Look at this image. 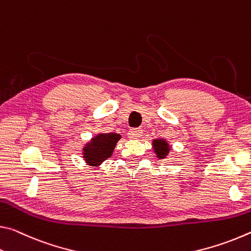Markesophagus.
I'll return each instance as SVG.
<instances>
[{"mask_svg":"<svg viewBox=\"0 0 251 251\" xmlns=\"http://www.w3.org/2000/svg\"><path fill=\"white\" fill-rule=\"evenodd\" d=\"M142 133H143V132H142L141 129L133 128V129H130V130H129L128 137H129L130 139H140Z\"/></svg>","mask_w":251,"mask_h":251,"instance_id":"obj_1","label":"esophagus"}]
</instances>
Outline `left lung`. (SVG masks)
<instances>
[{
    "label": "left lung",
    "instance_id": "left-lung-1",
    "mask_svg": "<svg viewBox=\"0 0 251 251\" xmlns=\"http://www.w3.org/2000/svg\"><path fill=\"white\" fill-rule=\"evenodd\" d=\"M153 149L154 152L157 153V157L159 159H164L169 153L170 148L169 145H168L167 141L164 139H158V140H153Z\"/></svg>",
    "mask_w": 251,
    "mask_h": 251
}]
</instances>
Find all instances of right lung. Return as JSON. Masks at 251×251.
<instances>
[{
  "instance_id": "right-lung-1",
  "label": "right lung",
  "mask_w": 251,
  "mask_h": 251,
  "mask_svg": "<svg viewBox=\"0 0 251 251\" xmlns=\"http://www.w3.org/2000/svg\"><path fill=\"white\" fill-rule=\"evenodd\" d=\"M121 139L118 133H101L91 139L83 148V158L89 166L97 167L111 157L117 142Z\"/></svg>"
}]
</instances>
